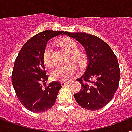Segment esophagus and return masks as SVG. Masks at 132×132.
I'll return each mask as SVG.
<instances>
[{
    "label": "esophagus",
    "mask_w": 132,
    "mask_h": 132,
    "mask_svg": "<svg viewBox=\"0 0 132 132\" xmlns=\"http://www.w3.org/2000/svg\"><path fill=\"white\" fill-rule=\"evenodd\" d=\"M61 83L63 86H65L66 85H67L69 83V82H68V81H61Z\"/></svg>",
    "instance_id": "34e87169"
}]
</instances>
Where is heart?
<instances>
[{"label": "heart", "mask_w": 132, "mask_h": 132, "mask_svg": "<svg viewBox=\"0 0 132 132\" xmlns=\"http://www.w3.org/2000/svg\"><path fill=\"white\" fill-rule=\"evenodd\" d=\"M57 45L69 53L68 61H72L80 68L84 67L87 63L88 57L84 50L78 49V43L75 40L71 38H63L57 41ZM43 62L45 67H51L53 64L52 59V52L50 47H46L43 54ZM77 72L76 65L73 63L67 65L57 66L51 72L50 76L52 80L65 81Z\"/></svg>", "instance_id": "b5f03b06"}]
</instances>
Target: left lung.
<instances>
[{
	"label": "left lung",
	"mask_w": 132,
	"mask_h": 132,
	"mask_svg": "<svg viewBox=\"0 0 132 132\" xmlns=\"http://www.w3.org/2000/svg\"><path fill=\"white\" fill-rule=\"evenodd\" d=\"M64 34L80 42L88 56L86 71L77 79L81 89L73 94L74 98L85 109L99 110L112 101L118 87L120 68L116 55L108 44L94 35L67 31Z\"/></svg>",
	"instance_id": "left-lung-1"
}]
</instances>
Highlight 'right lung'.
Segmentation results:
<instances>
[{
	"label": "right lung",
	"mask_w": 132,
	"mask_h": 132,
	"mask_svg": "<svg viewBox=\"0 0 132 132\" xmlns=\"http://www.w3.org/2000/svg\"><path fill=\"white\" fill-rule=\"evenodd\" d=\"M61 34L65 32L45 30L36 34L24 43L16 57L12 74V84L21 104L32 112L50 110L62 87L61 82L57 81L50 82L45 87L42 85L48 79L43 62L46 44Z\"/></svg>",
	"instance_id": "right-lung-1"
}]
</instances>
